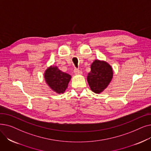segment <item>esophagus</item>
Returning <instances> with one entry per match:
<instances>
[{"label": "esophagus", "instance_id": "obj_1", "mask_svg": "<svg viewBox=\"0 0 151 151\" xmlns=\"http://www.w3.org/2000/svg\"><path fill=\"white\" fill-rule=\"evenodd\" d=\"M74 73L76 75H81V74H82V71L80 69H78V68H75L74 69Z\"/></svg>", "mask_w": 151, "mask_h": 151}]
</instances>
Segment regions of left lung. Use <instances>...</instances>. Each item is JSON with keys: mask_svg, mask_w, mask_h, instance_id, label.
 <instances>
[{"mask_svg": "<svg viewBox=\"0 0 151 151\" xmlns=\"http://www.w3.org/2000/svg\"><path fill=\"white\" fill-rule=\"evenodd\" d=\"M91 71L87 80L91 89L96 93H100L106 88L113 78V70L105 61L96 60L91 65Z\"/></svg>", "mask_w": 151, "mask_h": 151, "instance_id": "1", "label": "left lung"}]
</instances>
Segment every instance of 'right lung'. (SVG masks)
<instances>
[{
    "label": "right lung",
    "instance_id": "obj_1",
    "mask_svg": "<svg viewBox=\"0 0 151 151\" xmlns=\"http://www.w3.org/2000/svg\"><path fill=\"white\" fill-rule=\"evenodd\" d=\"M45 79L51 89L58 93H63L68 87L71 76L63 72L56 66H51L45 73Z\"/></svg>",
    "mask_w": 151,
    "mask_h": 151
}]
</instances>
